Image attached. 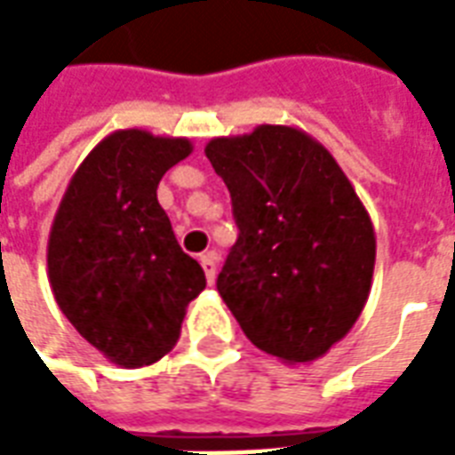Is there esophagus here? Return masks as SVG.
<instances>
[{
    "label": "esophagus",
    "mask_w": 455,
    "mask_h": 455,
    "mask_svg": "<svg viewBox=\"0 0 455 455\" xmlns=\"http://www.w3.org/2000/svg\"><path fill=\"white\" fill-rule=\"evenodd\" d=\"M199 263H202V267H204L207 283L212 285V283H214V277H217V253H214V251L202 253V256H199Z\"/></svg>",
    "instance_id": "esophagus-1"
}]
</instances>
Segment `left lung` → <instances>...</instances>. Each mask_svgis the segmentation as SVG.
<instances>
[{"mask_svg": "<svg viewBox=\"0 0 455 455\" xmlns=\"http://www.w3.org/2000/svg\"><path fill=\"white\" fill-rule=\"evenodd\" d=\"M204 153L238 227L219 295L260 351L285 363L322 358L371 295L375 231L355 189L295 126L212 139Z\"/></svg>", "mask_w": 455, "mask_h": 455, "instance_id": "8db88e82", "label": "left lung"}]
</instances>
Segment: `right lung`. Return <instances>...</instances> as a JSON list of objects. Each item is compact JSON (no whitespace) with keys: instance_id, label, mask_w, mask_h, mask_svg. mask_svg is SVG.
<instances>
[{"instance_id":"obj_1","label":"right lung","mask_w":455,"mask_h":455,"mask_svg":"<svg viewBox=\"0 0 455 455\" xmlns=\"http://www.w3.org/2000/svg\"><path fill=\"white\" fill-rule=\"evenodd\" d=\"M192 153L188 139L124 129L75 170L48 236V283L68 322L121 368L178 343L204 270L180 248L158 182Z\"/></svg>"}]
</instances>
